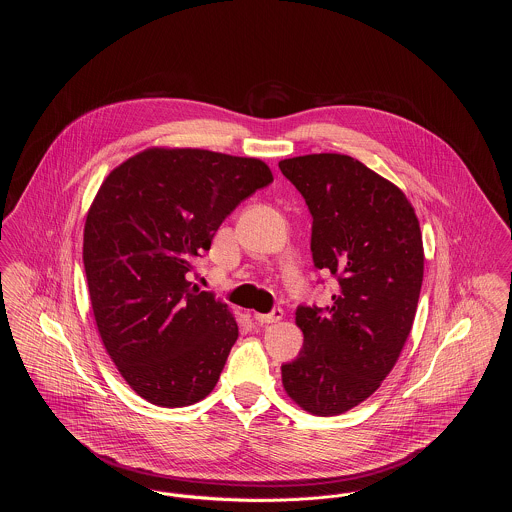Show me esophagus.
<instances>
[{
	"label": "esophagus",
	"mask_w": 512,
	"mask_h": 512,
	"mask_svg": "<svg viewBox=\"0 0 512 512\" xmlns=\"http://www.w3.org/2000/svg\"><path fill=\"white\" fill-rule=\"evenodd\" d=\"M282 317H284V311H282L280 307L274 309L272 313H266V315H264V313H256V315H254V319H256L258 323H262V325H264V323H278Z\"/></svg>",
	"instance_id": "esophagus-1"
}]
</instances>
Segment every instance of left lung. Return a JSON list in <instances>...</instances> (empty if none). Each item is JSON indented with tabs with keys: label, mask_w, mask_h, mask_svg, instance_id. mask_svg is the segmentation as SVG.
I'll return each mask as SVG.
<instances>
[{
	"label": "left lung",
	"mask_w": 512,
	"mask_h": 512,
	"mask_svg": "<svg viewBox=\"0 0 512 512\" xmlns=\"http://www.w3.org/2000/svg\"><path fill=\"white\" fill-rule=\"evenodd\" d=\"M313 217L311 254L337 280L327 307L299 305L303 349L282 365L297 406L337 416L366 400L412 331L424 280L420 222L406 195L341 153L280 161Z\"/></svg>",
	"instance_id": "8db88e82"
}]
</instances>
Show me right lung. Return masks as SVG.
Listing matches in <instances>:
<instances>
[{
	"label": "right lung",
	"mask_w": 512,
	"mask_h": 512,
	"mask_svg": "<svg viewBox=\"0 0 512 512\" xmlns=\"http://www.w3.org/2000/svg\"><path fill=\"white\" fill-rule=\"evenodd\" d=\"M274 181L254 157L149 147L100 185L82 260L106 353L144 400L191 406L219 382L238 325L189 274L244 199Z\"/></svg>",
	"instance_id": "right-lung-1"
}]
</instances>
